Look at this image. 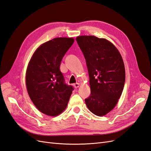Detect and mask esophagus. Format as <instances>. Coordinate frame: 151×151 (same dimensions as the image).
<instances>
[{"label": "esophagus", "mask_w": 151, "mask_h": 151, "mask_svg": "<svg viewBox=\"0 0 151 151\" xmlns=\"http://www.w3.org/2000/svg\"><path fill=\"white\" fill-rule=\"evenodd\" d=\"M79 86H80V83H76L73 84V87H74L75 88L79 87Z\"/></svg>", "instance_id": "obj_1"}]
</instances>
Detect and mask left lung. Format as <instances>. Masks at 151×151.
Segmentation results:
<instances>
[{
  "label": "left lung",
  "instance_id": "left-lung-1",
  "mask_svg": "<svg viewBox=\"0 0 151 151\" xmlns=\"http://www.w3.org/2000/svg\"><path fill=\"white\" fill-rule=\"evenodd\" d=\"M88 68L91 95L85 99L96 115H105L112 110L121 97L125 83V67L115 45L105 38L80 36L76 38Z\"/></svg>",
  "mask_w": 151,
  "mask_h": 151
}]
</instances>
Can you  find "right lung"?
I'll use <instances>...</instances> for the list:
<instances>
[{
    "label": "right lung",
    "instance_id": "1",
    "mask_svg": "<svg viewBox=\"0 0 151 151\" xmlns=\"http://www.w3.org/2000/svg\"><path fill=\"white\" fill-rule=\"evenodd\" d=\"M73 37H56L36 50L27 68V90L41 113L55 117L67 107L73 88L64 83L62 59L74 42Z\"/></svg>",
    "mask_w": 151,
    "mask_h": 151
}]
</instances>
